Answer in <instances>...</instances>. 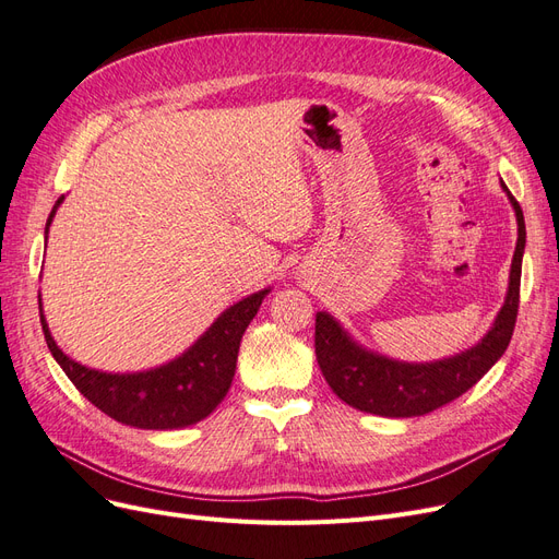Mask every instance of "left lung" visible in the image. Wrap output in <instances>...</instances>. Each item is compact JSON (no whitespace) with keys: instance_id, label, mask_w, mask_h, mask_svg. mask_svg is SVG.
<instances>
[{"instance_id":"left-lung-1","label":"left lung","mask_w":559,"mask_h":559,"mask_svg":"<svg viewBox=\"0 0 559 559\" xmlns=\"http://www.w3.org/2000/svg\"><path fill=\"white\" fill-rule=\"evenodd\" d=\"M509 198L518 216V245L511 265V284L495 326L483 337V343L445 361L399 364L354 345L347 333L335 324L333 317L317 312V364L337 399H343L357 411L384 417L427 415L460 399L501 359V354L511 343L518 319L522 251L524 235H527L524 233L522 210L511 191Z\"/></svg>"}]
</instances>
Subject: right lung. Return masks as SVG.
<instances>
[{
	"instance_id": "1",
	"label": "right lung",
	"mask_w": 559,
	"mask_h": 559,
	"mask_svg": "<svg viewBox=\"0 0 559 559\" xmlns=\"http://www.w3.org/2000/svg\"><path fill=\"white\" fill-rule=\"evenodd\" d=\"M60 202L62 195L48 216L46 233ZM265 296L267 289L240 300L238 306L218 317L189 352L160 368L146 370V373L111 376L81 366L58 349L48 333L44 314L41 329L46 345L64 370V376L95 408L128 427L179 429L205 419L228 394L242 333L247 331L249 321L257 317Z\"/></svg>"
}]
</instances>
